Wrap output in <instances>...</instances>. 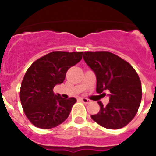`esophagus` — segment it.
Here are the masks:
<instances>
[{"label": "esophagus", "mask_w": 156, "mask_h": 156, "mask_svg": "<svg viewBox=\"0 0 156 156\" xmlns=\"http://www.w3.org/2000/svg\"><path fill=\"white\" fill-rule=\"evenodd\" d=\"M81 100H82L84 104H90V100L87 99V98H81Z\"/></svg>", "instance_id": "34e87169"}]
</instances>
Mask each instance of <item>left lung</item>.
Segmentation results:
<instances>
[{
    "label": "left lung",
    "instance_id": "obj_1",
    "mask_svg": "<svg viewBox=\"0 0 156 156\" xmlns=\"http://www.w3.org/2000/svg\"><path fill=\"white\" fill-rule=\"evenodd\" d=\"M83 59L96 77V91L108 90L109 103L91 115L93 121L104 128L118 129L129 124L138 110L142 100V85L131 65L109 52H86ZM102 94V95H103Z\"/></svg>",
    "mask_w": 156,
    "mask_h": 156
}]
</instances>
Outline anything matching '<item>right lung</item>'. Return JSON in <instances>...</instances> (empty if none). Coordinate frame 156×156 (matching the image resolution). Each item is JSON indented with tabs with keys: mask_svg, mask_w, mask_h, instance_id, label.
<instances>
[{
	"mask_svg": "<svg viewBox=\"0 0 156 156\" xmlns=\"http://www.w3.org/2000/svg\"><path fill=\"white\" fill-rule=\"evenodd\" d=\"M83 53L50 52L35 61L26 72L20 100L26 116L35 126L52 129L67 119L77 100L55 95L53 87L63 83L67 70L82 60Z\"/></svg>",
	"mask_w": 156,
	"mask_h": 156,
	"instance_id": "add662e5",
	"label": "right lung"
}]
</instances>
